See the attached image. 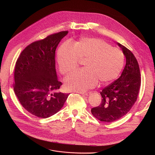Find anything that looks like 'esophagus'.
<instances>
[{"label":"esophagus","mask_w":155,"mask_h":155,"mask_svg":"<svg viewBox=\"0 0 155 155\" xmlns=\"http://www.w3.org/2000/svg\"><path fill=\"white\" fill-rule=\"evenodd\" d=\"M80 93L81 94H83L84 96H86L90 95V94H91L90 92H87V93H81V92H80V93Z\"/></svg>","instance_id":"obj_1"}]
</instances>
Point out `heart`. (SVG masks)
I'll return each instance as SVG.
<instances>
[{
	"label": "heart",
	"mask_w": 155,
	"mask_h": 155,
	"mask_svg": "<svg viewBox=\"0 0 155 155\" xmlns=\"http://www.w3.org/2000/svg\"><path fill=\"white\" fill-rule=\"evenodd\" d=\"M84 60V68L76 71L65 79L70 91L84 92L94 87L98 81L102 84L112 81L120 73L124 65L123 52L106 41L96 38H82L73 44L64 43L57 53L61 72L67 74L75 70Z\"/></svg>",
	"instance_id": "b5f03b06"
}]
</instances>
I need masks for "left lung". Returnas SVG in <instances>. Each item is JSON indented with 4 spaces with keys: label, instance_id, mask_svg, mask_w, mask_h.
Wrapping results in <instances>:
<instances>
[{
    "label": "left lung",
    "instance_id": "1",
    "mask_svg": "<svg viewBox=\"0 0 155 155\" xmlns=\"http://www.w3.org/2000/svg\"><path fill=\"white\" fill-rule=\"evenodd\" d=\"M126 62L121 76L101 91L102 102L91 109L94 117L101 121L113 122L124 116L136 102L141 79L138 62L129 50L117 43Z\"/></svg>",
    "mask_w": 155,
    "mask_h": 155
}]
</instances>
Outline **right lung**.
Wrapping results in <instances>:
<instances>
[{
  "mask_svg": "<svg viewBox=\"0 0 155 155\" xmlns=\"http://www.w3.org/2000/svg\"><path fill=\"white\" fill-rule=\"evenodd\" d=\"M68 31L50 35L28 45L16 62L14 91L28 112L42 118L61 109L69 94L57 92L62 85L55 68V51Z\"/></svg>",
  "mask_w": 155,
  "mask_h": 155,
  "instance_id": "1",
  "label": "right lung"
}]
</instances>
